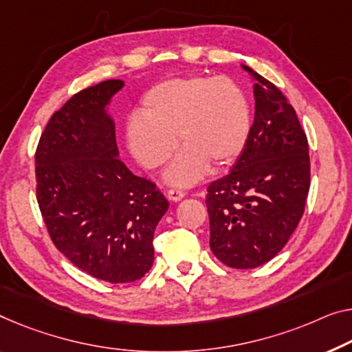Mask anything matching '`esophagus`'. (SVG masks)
<instances>
[{"mask_svg": "<svg viewBox=\"0 0 352 352\" xmlns=\"http://www.w3.org/2000/svg\"><path fill=\"white\" fill-rule=\"evenodd\" d=\"M185 197V192H183L182 190H169L167 191V199L172 202H178L182 201V199Z\"/></svg>", "mask_w": 352, "mask_h": 352, "instance_id": "esophagus-1", "label": "esophagus"}]
</instances>
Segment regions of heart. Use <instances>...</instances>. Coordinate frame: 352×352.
<instances>
[{"label": "heart", "instance_id": "heart-1", "mask_svg": "<svg viewBox=\"0 0 352 352\" xmlns=\"http://www.w3.org/2000/svg\"><path fill=\"white\" fill-rule=\"evenodd\" d=\"M251 131V109L237 83L226 77H178L156 83L140 99L139 117L124 126L134 160L156 169L183 148L164 172L172 186H192L210 164L224 167L242 155Z\"/></svg>", "mask_w": 352, "mask_h": 352}]
</instances>
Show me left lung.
Wrapping results in <instances>:
<instances>
[{
    "label": "left lung",
    "instance_id": "1",
    "mask_svg": "<svg viewBox=\"0 0 352 352\" xmlns=\"http://www.w3.org/2000/svg\"><path fill=\"white\" fill-rule=\"evenodd\" d=\"M254 82V122L230 172L210 183V248L232 269H256L280 253L300 221L310 190L308 140L274 83Z\"/></svg>",
    "mask_w": 352,
    "mask_h": 352
}]
</instances>
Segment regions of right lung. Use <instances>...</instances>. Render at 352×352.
<instances>
[{"instance_id":"right-lung-1","label":"right lung","mask_w":352,"mask_h":352,"mask_svg":"<svg viewBox=\"0 0 352 352\" xmlns=\"http://www.w3.org/2000/svg\"><path fill=\"white\" fill-rule=\"evenodd\" d=\"M123 80L74 94L52 115L36 150V194L52 242L78 269L109 283L140 280L169 202L138 177L115 142L109 112Z\"/></svg>"}]
</instances>
